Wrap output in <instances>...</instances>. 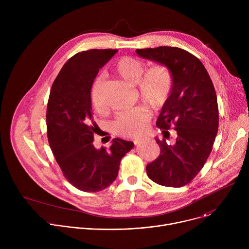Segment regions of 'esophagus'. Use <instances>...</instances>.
Listing matches in <instances>:
<instances>
[{
    "instance_id": "1",
    "label": "esophagus",
    "mask_w": 249,
    "mask_h": 249,
    "mask_svg": "<svg viewBox=\"0 0 249 249\" xmlns=\"http://www.w3.org/2000/svg\"><path fill=\"white\" fill-rule=\"evenodd\" d=\"M144 142V140L143 139H139V140H135L134 141V144L136 145V146H138V145H140V144H142Z\"/></svg>"
}]
</instances>
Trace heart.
<instances>
[{
	"label": "heart",
	"instance_id": "b5f03b06",
	"mask_svg": "<svg viewBox=\"0 0 249 249\" xmlns=\"http://www.w3.org/2000/svg\"><path fill=\"white\" fill-rule=\"evenodd\" d=\"M115 72L128 84L136 85L138 96L154 108L162 106L168 99L173 88L171 71L162 64H155L145 70V64L138 58L123 56L112 65ZM104 77H96L90 86V100L95 110L102 109L100 89ZM150 111L143 106L121 112L113 122L114 131L124 137L136 138L146 131Z\"/></svg>",
	"mask_w": 249,
	"mask_h": 249
}]
</instances>
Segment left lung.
<instances>
[{
    "label": "left lung",
    "instance_id": "left-lung-1",
    "mask_svg": "<svg viewBox=\"0 0 249 249\" xmlns=\"http://www.w3.org/2000/svg\"><path fill=\"white\" fill-rule=\"evenodd\" d=\"M141 57L165 65L173 75L171 93L157 120L164 138L173 127L176 144L156 139L160 156L146 167L154 182L181 187L193 180L209 158L219 128L217 94L201 61L188 51L170 46L137 49Z\"/></svg>",
    "mask_w": 249,
    "mask_h": 249
}]
</instances>
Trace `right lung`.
Masks as SVG:
<instances>
[{"label": "right lung", "mask_w": 249, "mask_h": 249, "mask_svg": "<svg viewBox=\"0 0 249 249\" xmlns=\"http://www.w3.org/2000/svg\"><path fill=\"white\" fill-rule=\"evenodd\" d=\"M117 49H90L71 57L56 77L46 111L47 137L65 178L84 192L107 188L116 179L132 142L112 140L109 149L93 146L97 125L92 119L90 86Z\"/></svg>", "instance_id": "obj_1"}]
</instances>
